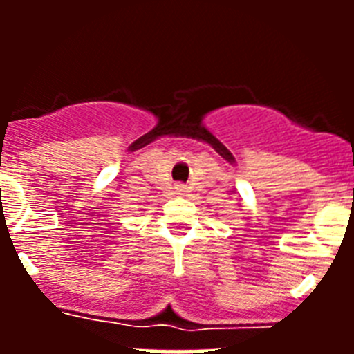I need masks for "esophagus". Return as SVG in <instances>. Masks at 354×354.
Listing matches in <instances>:
<instances>
[{
    "label": "esophagus",
    "instance_id": "obj_1",
    "mask_svg": "<svg viewBox=\"0 0 354 354\" xmlns=\"http://www.w3.org/2000/svg\"><path fill=\"white\" fill-rule=\"evenodd\" d=\"M186 187H184V184H175V192L177 193H183Z\"/></svg>",
    "mask_w": 354,
    "mask_h": 354
}]
</instances>
